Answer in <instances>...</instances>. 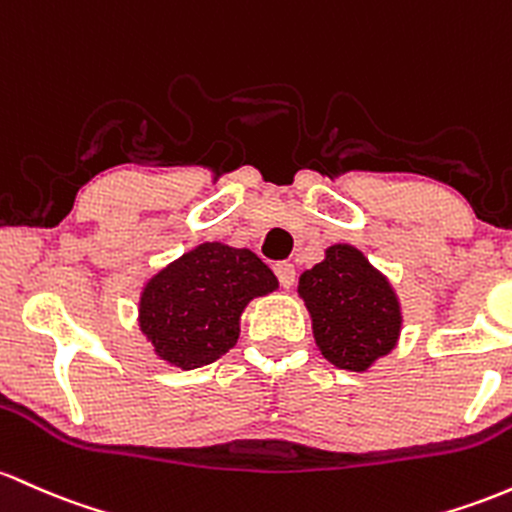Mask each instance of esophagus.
<instances>
[{
  "label": "esophagus",
  "mask_w": 512,
  "mask_h": 512,
  "mask_svg": "<svg viewBox=\"0 0 512 512\" xmlns=\"http://www.w3.org/2000/svg\"><path fill=\"white\" fill-rule=\"evenodd\" d=\"M274 274H277L279 284H282L284 289H291L296 282V269L291 262H277V265H274Z\"/></svg>",
  "instance_id": "1"
}]
</instances>
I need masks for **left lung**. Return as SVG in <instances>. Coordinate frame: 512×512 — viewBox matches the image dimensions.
<instances>
[{"label":"left lung","mask_w":512,"mask_h":512,"mask_svg":"<svg viewBox=\"0 0 512 512\" xmlns=\"http://www.w3.org/2000/svg\"><path fill=\"white\" fill-rule=\"evenodd\" d=\"M313 338L328 362L367 372L401 338V301L389 279L355 245L338 243L299 277Z\"/></svg>","instance_id":"left-lung-1"}]
</instances>
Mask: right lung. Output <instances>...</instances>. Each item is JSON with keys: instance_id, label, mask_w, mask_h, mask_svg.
I'll return each instance as SVG.
<instances>
[{"instance_id": "1", "label": "right lung", "mask_w": 512, "mask_h": 512, "mask_svg": "<svg viewBox=\"0 0 512 512\" xmlns=\"http://www.w3.org/2000/svg\"><path fill=\"white\" fill-rule=\"evenodd\" d=\"M277 289L272 269L247 247L201 243L145 282L138 323L155 355L187 372L226 355L247 303Z\"/></svg>"}]
</instances>
